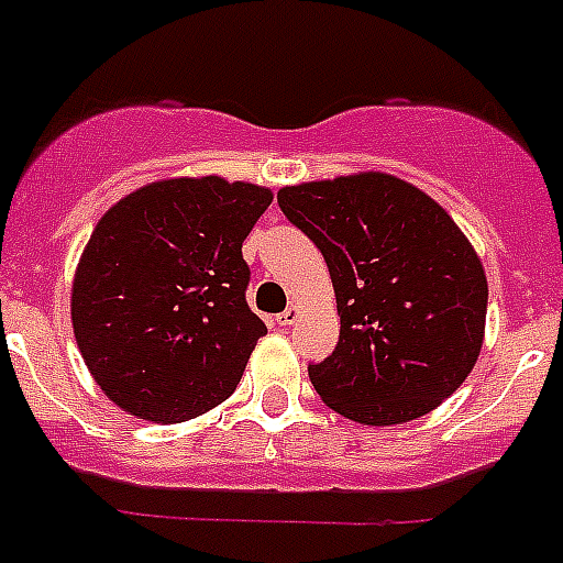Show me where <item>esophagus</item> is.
Listing matches in <instances>:
<instances>
[{
  "instance_id": "obj_1",
  "label": "esophagus",
  "mask_w": 563,
  "mask_h": 563,
  "mask_svg": "<svg viewBox=\"0 0 563 563\" xmlns=\"http://www.w3.org/2000/svg\"><path fill=\"white\" fill-rule=\"evenodd\" d=\"M297 318H300V309H297V306H289V309L283 311V314H277V323H280V325H291Z\"/></svg>"
}]
</instances>
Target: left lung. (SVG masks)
<instances>
[{"mask_svg": "<svg viewBox=\"0 0 563 563\" xmlns=\"http://www.w3.org/2000/svg\"><path fill=\"white\" fill-rule=\"evenodd\" d=\"M323 254L340 340L309 377L323 404L366 427L432 412L484 343L486 274L446 211L404 179L349 174L277 191Z\"/></svg>", "mask_w": 563, "mask_h": 563, "instance_id": "8db88e82", "label": "left lung"}]
</instances>
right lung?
Instances as JSON below:
<instances>
[{"label":"right lung","instance_id":"1","mask_svg":"<svg viewBox=\"0 0 563 563\" xmlns=\"http://www.w3.org/2000/svg\"><path fill=\"white\" fill-rule=\"evenodd\" d=\"M272 191L177 177L122 197L79 257L70 323L113 404L179 423L238 389L266 323L249 309L243 240Z\"/></svg>","mask_w":563,"mask_h":563}]
</instances>
